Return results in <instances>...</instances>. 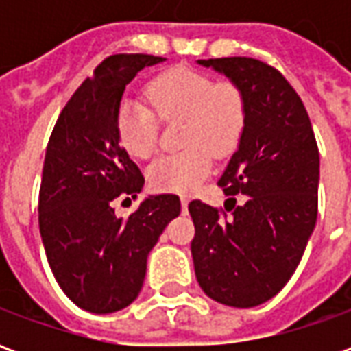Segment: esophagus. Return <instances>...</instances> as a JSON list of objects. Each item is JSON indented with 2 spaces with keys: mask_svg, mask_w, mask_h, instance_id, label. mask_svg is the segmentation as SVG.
<instances>
[{
  "mask_svg": "<svg viewBox=\"0 0 351 351\" xmlns=\"http://www.w3.org/2000/svg\"><path fill=\"white\" fill-rule=\"evenodd\" d=\"M180 203H182V213L186 214L188 213V203H190V201H188V197H184L182 195V197H180Z\"/></svg>",
  "mask_w": 351,
  "mask_h": 351,
  "instance_id": "obj_1",
  "label": "esophagus"
}]
</instances>
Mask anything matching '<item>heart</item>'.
I'll return each instance as SVG.
<instances>
[{"label":"heart","mask_w":351,"mask_h":351,"mask_svg":"<svg viewBox=\"0 0 351 351\" xmlns=\"http://www.w3.org/2000/svg\"><path fill=\"white\" fill-rule=\"evenodd\" d=\"M146 97L161 120L182 118L186 150L163 156L148 169V182L158 191L188 193L213 167V152L228 154L241 138L246 105L241 88L188 67H173L146 84ZM145 103L123 99L116 112V135L135 160L156 154L158 122Z\"/></svg>","instance_id":"1"}]
</instances>
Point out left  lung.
<instances>
[{"label": "left lung", "instance_id": "1", "mask_svg": "<svg viewBox=\"0 0 351 351\" xmlns=\"http://www.w3.org/2000/svg\"><path fill=\"white\" fill-rule=\"evenodd\" d=\"M241 88L246 118L237 152L218 180L247 195L230 213L191 201V258L210 299L252 308L286 286L317 218L319 152L308 112L284 75L254 58L197 60Z\"/></svg>", "mask_w": 351, "mask_h": 351}]
</instances>
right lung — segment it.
<instances>
[{"instance_id": "1", "label": "right lung", "mask_w": 351, "mask_h": 351, "mask_svg": "<svg viewBox=\"0 0 351 351\" xmlns=\"http://www.w3.org/2000/svg\"><path fill=\"white\" fill-rule=\"evenodd\" d=\"M165 58L114 54L73 93L50 135L39 231L54 278L82 310L110 314L130 306L145 282L146 259L167 223L180 214L173 193L148 195L125 220L114 199H135L145 176L120 146L116 112L141 69Z\"/></svg>"}]
</instances>
